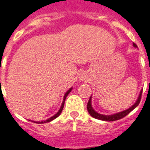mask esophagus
Here are the masks:
<instances>
[{"instance_id":"1","label":"esophagus","mask_w":150,"mask_h":150,"mask_svg":"<svg viewBox=\"0 0 150 150\" xmlns=\"http://www.w3.org/2000/svg\"><path fill=\"white\" fill-rule=\"evenodd\" d=\"M81 80H84V79H86L84 77V76H81Z\"/></svg>"}]
</instances>
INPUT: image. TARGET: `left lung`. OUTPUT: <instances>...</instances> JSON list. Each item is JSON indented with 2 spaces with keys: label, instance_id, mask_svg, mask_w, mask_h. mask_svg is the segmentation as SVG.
Returning <instances> with one entry per match:
<instances>
[{
  "label": "left lung",
  "instance_id": "1",
  "mask_svg": "<svg viewBox=\"0 0 150 150\" xmlns=\"http://www.w3.org/2000/svg\"><path fill=\"white\" fill-rule=\"evenodd\" d=\"M133 45L135 46V47L137 46L135 43H133ZM142 91H141L139 96V98H138V100H136V102L135 103V104H134L131 108H129V109L125 110V111H121V112H119V113L112 115H100V114H98V112H96L91 106V97L89 100H88V103H87V111H88L89 114L92 116V117H93V118H97V119H100V120H103V121H107V122H113V121L119 120V119H121V118L125 117L128 114L130 113L133 109L136 108L138 105H139L140 100H141V98H142Z\"/></svg>",
  "mask_w": 150,
  "mask_h": 150
}]
</instances>
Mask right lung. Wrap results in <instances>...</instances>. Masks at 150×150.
Returning a JSON list of instances; mask_svg holds the SVG:
<instances>
[{
    "instance_id": "1",
    "label": "right lung",
    "mask_w": 150,
    "mask_h": 150,
    "mask_svg": "<svg viewBox=\"0 0 150 150\" xmlns=\"http://www.w3.org/2000/svg\"><path fill=\"white\" fill-rule=\"evenodd\" d=\"M71 90H72V88H70V89H69V91H68L67 92V93H66V94H65V95H64V98H63V104H62V105H61L60 109H59V111L58 112H57V113H56L54 116H52V117L50 118H49V119H47V120L44 121V122H35V123H39V124H42V123H46V122H51V121H52V120H53V119H55V118H57V117H58V116L59 115H60L61 112H62V111H63V107H64V103H65L66 98H67L68 94H69V92L71 91Z\"/></svg>"
}]
</instances>
